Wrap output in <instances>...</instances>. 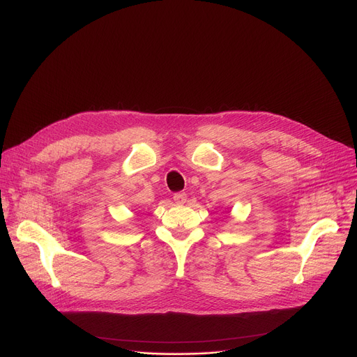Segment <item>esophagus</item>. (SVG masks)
I'll return each instance as SVG.
<instances>
[{
  "instance_id": "obj_1",
  "label": "esophagus",
  "mask_w": 357,
  "mask_h": 357,
  "mask_svg": "<svg viewBox=\"0 0 357 357\" xmlns=\"http://www.w3.org/2000/svg\"><path fill=\"white\" fill-rule=\"evenodd\" d=\"M173 200L177 203V204H184L185 200H187V194L185 192H176L173 195Z\"/></svg>"
}]
</instances>
